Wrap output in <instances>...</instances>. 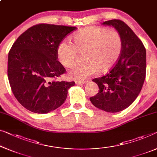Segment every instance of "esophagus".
Masks as SVG:
<instances>
[{
    "label": "esophagus",
    "mask_w": 157,
    "mask_h": 157,
    "mask_svg": "<svg viewBox=\"0 0 157 157\" xmlns=\"http://www.w3.org/2000/svg\"><path fill=\"white\" fill-rule=\"evenodd\" d=\"M88 82V81H76L75 82V83H76V85H83V84H86V83H87Z\"/></svg>",
    "instance_id": "esophagus-1"
}]
</instances>
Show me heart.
Wrapping results in <instances>:
<instances>
[{
	"label": "heart",
	"mask_w": 157,
	"mask_h": 157,
	"mask_svg": "<svg viewBox=\"0 0 157 157\" xmlns=\"http://www.w3.org/2000/svg\"><path fill=\"white\" fill-rule=\"evenodd\" d=\"M123 50V39L116 30L89 27L72 37V44L62 41L56 55L65 67L73 65L79 53H84L85 63L75 65L69 72L70 78L82 80L97 72H108L118 61Z\"/></svg>",
	"instance_id": "1"
}]
</instances>
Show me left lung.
<instances>
[{
	"instance_id": "obj_1",
	"label": "left lung",
	"mask_w": 157,
	"mask_h": 157,
	"mask_svg": "<svg viewBox=\"0 0 157 157\" xmlns=\"http://www.w3.org/2000/svg\"><path fill=\"white\" fill-rule=\"evenodd\" d=\"M102 25L113 27L121 34L123 50L108 73L92 79L99 90L97 95L90 98V101L98 109L116 113L130 106L142 90L146 76V49L123 21L111 20Z\"/></svg>"
}]
</instances>
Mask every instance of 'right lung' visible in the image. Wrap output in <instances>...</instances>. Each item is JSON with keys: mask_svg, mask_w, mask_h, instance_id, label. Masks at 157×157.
<instances>
[{"mask_svg": "<svg viewBox=\"0 0 157 157\" xmlns=\"http://www.w3.org/2000/svg\"><path fill=\"white\" fill-rule=\"evenodd\" d=\"M75 27L50 24L32 26L13 44L8 53V77L12 92L29 111L47 113L60 107L75 82L56 81L65 72L56 50Z\"/></svg>", "mask_w": 157, "mask_h": 157, "instance_id": "obj_1", "label": "right lung"}]
</instances>
